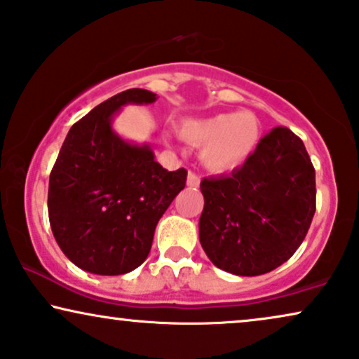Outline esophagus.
Segmentation results:
<instances>
[{
  "label": "esophagus",
  "mask_w": 359,
  "mask_h": 359,
  "mask_svg": "<svg viewBox=\"0 0 359 359\" xmlns=\"http://www.w3.org/2000/svg\"><path fill=\"white\" fill-rule=\"evenodd\" d=\"M198 184H201V179H198V175H195L194 172H189L187 174V187H198Z\"/></svg>",
  "instance_id": "34e87169"
}]
</instances>
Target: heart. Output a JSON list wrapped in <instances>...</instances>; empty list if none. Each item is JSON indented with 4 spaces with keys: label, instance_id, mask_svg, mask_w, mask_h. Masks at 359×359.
Masks as SVG:
<instances>
[{
    "label": "heart",
    "instance_id": "heart-1",
    "mask_svg": "<svg viewBox=\"0 0 359 359\" xmlns=\"http://www.w3.org/2000/svg\"><path fill=\"white\" fill-rule=\"evenodd\" d=\"M179 133L201 149V162L212 174H226L242 167L257 151L262 126L253 112H222L180 124Z\"/></svg>",
    "mask_w": 359,
    "mask_h": 359
}]
</instances>
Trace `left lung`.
<instances>
[{
    "mask_svg": "<svg viewBox=\"0 0 359 359\" xmlns=\"http://www.w3.org/2000/svg\"><path fill=\"white\" fill-rule=\"evenodd\" d=\"M198 238L220 270L269 273L297 252L316 205L315 169L305 144L287 127L258 142L240 169L203 179Z\"/></svg>",
    "mask_w": 359,
    "mask_h": 359,
    "instance_id": "8db88e82",
    "label": "left lung"
}]
</instances>
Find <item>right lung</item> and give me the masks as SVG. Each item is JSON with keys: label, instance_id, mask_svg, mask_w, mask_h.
<instances>
[{"label": "right lung", "instance_id": "add662e5", "mask_svg": "<svg viewBox=\"0 0 359 359\" xmlns=\"http://www.w3.org/2000/svg\"><path fill=\"white\" fill-rule=\"evenodd\" d=\"M146 89H127L93 109L67 133L51 175L48 212L62 253L94 275H124L151 252L157 222L185 187L187 172H169L151 144L116 133L127 104L157 101Z\"/></svg>", "mask_w": 359, "mask_h": 359}]
</instances>
